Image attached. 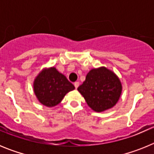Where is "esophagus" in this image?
Here are the masks:
<instances>
[{"label": "esophagus", "mask_w": 154, "mask_h": 154, "mask_svg": "<svg viewBox=\"0 0 154 154\" xmlns=\"http://www.w3.org/2000/svg\"><path fill=\"white\" fill-rule=\"evenodd\" d=\"M74 85H75V89H77V88L79 87V82H75L74 83Z\"/></svg>", "instance_id": "34e87169"}]
</instances>
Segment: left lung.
<instances>
[{"label":"left lung","mask_w":154,"mask_h":154,"mask_svg":"<svg viewBox=\"0 0 154 154\" xmlns=\"http://www.w3.org/2000/svg\"><path fill=\"white\" fill-rule=\"evenodd\" d=\"M78 91L93 111L104 112L115 106L123 91V85L113 71L105 66L91 69Z\"/></svg>","instance_id":"obj_1"}]
</instances>
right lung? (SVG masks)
I'll return each instance as SVG.
<instances>
[{
    "mask_svg": "<svg viewBox=\"0 0 154 154\" xmlns=\"http://www.w3.org/2000/svg\"><path fill=\"white\" fill-rule=\"evenodd\" d=\"M75 86L66 76L54 66L42 69L33 82V90L37 99L45 106L54 107L62 102Z\"/></svg>",
    "mask_w": 154,
    "mask_h": 154,
    "instance_id": "1",
    "label": "right lung"
}]
</instances>
